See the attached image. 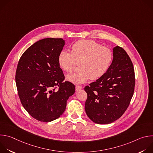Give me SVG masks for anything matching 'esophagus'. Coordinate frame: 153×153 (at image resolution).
Returning a JSON list of instances; mask_svg holds the SVG:
<instances>
[{"instance_id":"1","label":"esophagus","mask_w":153,"mask_h":153,"mask_svg":"<svg viewBox=\"0 0 153 153\" xmlns=\"http://www.w3.org/2000/svg\"><path fill=\"white\" fill-rule=\"evenodd\" d=\"M82 89V87L80 86H76V91H79V90H80Z\"/></svg>"}]
</instances>
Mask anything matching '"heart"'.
<instances>
[{"mask_svg":"<svg viewBox=\"0 0 153 153\" xmlns=\"http://www.w3.org/2000/svg\"><path fill=\"white\" fill-rule=\"evenodd\" d=\"M113 58L112 51L91 40H81L71 47V53L62 50L59 54L60 67L71 72L79 63V71L67 76V79L75 84H82L90 79L97 80L110 68Z\"/></svg>","mask_w":153,"mask_h":153,"instance_id":"obj_1","label":"heart"}]
</instances>
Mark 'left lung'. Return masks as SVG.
<instances>
[{
  "label": "left lung",
  "instance_id": "1",
  "mask_svg": "<svg viewBox=\"0 0 153 153\" xmlns=\"http://www.w3.org/2000/svg\"><path fill=\"white\" fill-rule=\"evenodd\" d=\"M135 86L134 70L126 52L113 48V59L106 73L85 87V109L88 117L98 124L111 123L120 118L128 107Z\"/></svg>",
  "mask_w": 153,
  "mask_h": 153
}]
</instances>
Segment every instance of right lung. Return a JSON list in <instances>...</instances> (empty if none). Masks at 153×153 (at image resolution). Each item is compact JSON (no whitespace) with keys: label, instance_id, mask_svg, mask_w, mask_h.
<instances>
[{"label":"right lung","instance_id":"obj_1","mask_svg":"<svg viewBox=\"0 0 153 153\" xmlns=\"http://www.w3.org/2000/svg\"><path fill=\"white\" fill-rule=\"evenodd\" d=\"M64 45L62 39H43L30 47L18 62L16 83L20 102L39 121L49 122L59 118L75 93L72 83L63 82L58 62Z\"/></svg>","mask_w":153,"mask_h":153}]
</instances>
